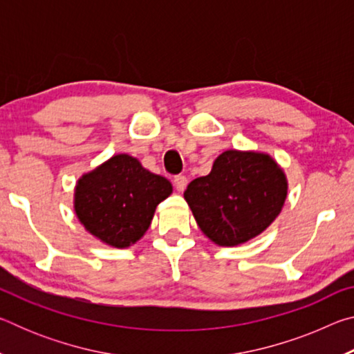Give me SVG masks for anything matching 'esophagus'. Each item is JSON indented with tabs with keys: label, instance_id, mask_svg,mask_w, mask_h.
<instances>
[{
	"label": "esophagus",
	"instance_id": "obj_1",
	"mask_svg": "<svg viewBox=\"0 0 354 354\" xmlns=\"http://www.w3.org/2000/svg\"><path fill=\"white\" fill-rule=\"evenodd\" d=\"M173 183H175V187H176L178 192H184V189L187 187V178H185L184 175L175 176V179H173Z\"/></svg>",
	"mask_w": 354,
	"mask_h": 354
}]
</instances>
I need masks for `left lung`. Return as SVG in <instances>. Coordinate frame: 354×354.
Returning <instances> with one entry per match:
<instances>
[{"instance_id": "8db88e82", "label": "left lung", "mask_w": 354, "mask_h": 354, "mask_svg": "<svg viewBox=\"0 0 354 354\" xmlns=\"http://www.w3.org/2000/svg\"><path fill=\"white\" fill-rule=\"evenodd\" d=\"M200 230L220 247H234L273 223L287 198V179L268 154L227 149L209 175L184 192Z\"/></svg>"}]
</instances>
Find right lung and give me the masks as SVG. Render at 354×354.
I'll use <instances>...</instances> for the list:
<instances>
[{"mask_svg": "<svg viewBox=\"0 0 354 354\" xmlns=\"http://www.w3.org/2000/svg\"><path fill=\"white\" fill-rule=\"evenodd\" d=\"M171 190L169 179L143 169L133 156L117 154L80 178L75 212L92 236L127 248L145 234L156 206Z\"/></svg>", "mask_w": 354, "mask_h": 354, "instance_id": "obj_1", "label": "right lung"}]
</instances>
